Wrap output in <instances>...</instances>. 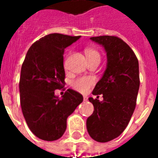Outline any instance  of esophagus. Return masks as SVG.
Returning <instances> with one entry per match:
<instances>
[{
  "label": "esophagus",
  "instance_id": "obj_1",
  "mask_svg": "<svg viewBox=\"0 0 158 158\" xmlns=\"http://www.w3.org/2000/svg\"><path fill=\"white\" fill-rule=\"evenodd\" d=\"M87 100H88V97L86 96H84V101H85V102H87Z\"/></svg>",
  "mask_w": 158,
  "mask_h": 158
}]
</instances>
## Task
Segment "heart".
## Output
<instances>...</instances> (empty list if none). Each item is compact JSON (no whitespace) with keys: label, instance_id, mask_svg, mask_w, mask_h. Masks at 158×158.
I'll list each match as a JSON object with an SVG mask.
<instances>
[{"label":"heart","instance_id":"heart-1","mask_svg":"<svg viewBox=\"0 0 158 158\" xmlns=\"http://www.w3.org/2000/svg\"><path fill=\"white\" fill-rule=\"evenodd\" d=\"M85 54L88 61H91V60H95V59H98V60L101 59L100 53L94 49L87 48L85 50ZM94 84H95V79H93L92 77H80V78L76 79L73 82L72 85L73 89H76L77 91L85 93L89 90V88Z\"/></svg>","mask_w":158,"mask_h":158}]
</instances>
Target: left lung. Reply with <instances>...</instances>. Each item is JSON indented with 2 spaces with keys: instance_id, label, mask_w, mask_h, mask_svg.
<instances>
[{
  "instance_id": "obj_1",
  "label": "left lung",
  "mask_w": 158,
  "mask_h": 158,
  "mask_svg": "<svg viewBox=\"0 0 158 158\" xmlns=\"http://www.w3.org/2000/svg\"><path fill=\"white\" fill-rule=\"evenodd\" d=\"M102 45L107 56L106 69L96 85L93 95H102L103 101L89 97L94 112L86 121L88 133L98 142L118 137L129 124L136 106L139 88V62L135 52L117 36L91 37Z\"/></svg>"
}]
</instances>
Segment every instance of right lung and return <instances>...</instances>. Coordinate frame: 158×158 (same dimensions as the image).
Returning a JSON list of instances; mask_svg holds the SVG:
<instances>
[{
	"instance_id": "add662e5",
	"label": "right lung",
	"mask_w": 158,
	"mask_h": 158,
	"mask_svg": "<svg viewBox=\"0 0 158 158\" xmlns=\"http://www.w3.org/2000/svg\"><path fill=\"white\" fill-rule=\"evenodd\" d=\"M80 36L50 34L33 44L26 54L19 81L20 104L29 129L40 139L61 138L67 118L83 102V96L67 89L62 98L55 89L64 85L63 53Z\"/></svg>"
}]
</instances>
